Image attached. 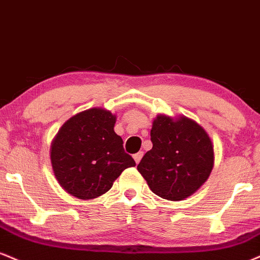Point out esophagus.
I'll return each mask as SVG.
<instances>
[{
    "label": "esophagus",
    "instance_id": "34e87169",
    "mask_svg": "<svg viewBox=\"0 0 260 260\" xmlns=\"http://www.w3.org/2000/svg\"><path fill=\"white\" fill-rule=\"evenodd\" d=\"M143 151H139V152H137V154H134L133 155V158H134V161H136V164L138 165L139 162H140V160H142V157H143Z\"/></svg>",
    "mask_w": 260,
    "mask_h": 260
}]
</instances>
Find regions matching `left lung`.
Listing matches in <instances>:
<instances>
[{
    "mask_svg": "<svg viewBox=\"0 0 260 260\" xmlns=\"http://www.w3.org/2000/svg\"><path fill=\"white\" fill-rule=\"evenodd\" d=\"M152 149L138 165L151 191L180 201L203 185L214 165L213 143L198 122L185 116L157 115L152 122Z\"/></svg>",
    "mask_w": 260,
    "mask_h": 260,
    "instance_id": "left-lung-1",
    "label": "left lung"
}]
</instances>
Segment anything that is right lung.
<instances>
[{
	"label": "right lung",
	"instance_id": "obj_1",
	"mask_svg": "<svg viewBox=\"0 0 260 260\" xmlns=\"http://www.w3.org/2000/svg\"><path fill=\"white\" fill-rule=\"evenodd\" d=\"M115 122L109 110L93 108L69 118L59 129L52 142L51 162L68 193L81 200L98 198L126 168L136 166L115 133Z\"/></svg>",
	"mask_w": 260,
	"mask_h": 260
}]
</instances>
